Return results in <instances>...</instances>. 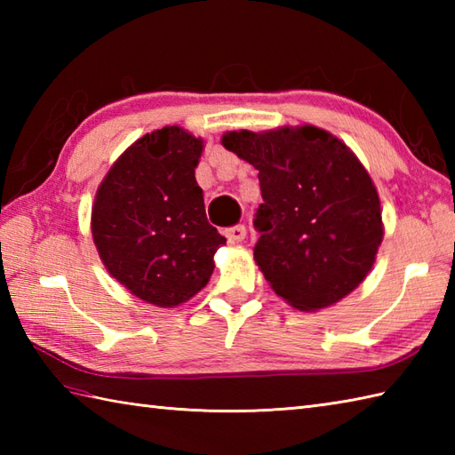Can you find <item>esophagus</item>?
I'll return each mask as SVG.
<instances>
[{
  "label": "esophagus",
  "mask_w": 455,
  "mask_h": 455,
  "mask_svg": "<svg viewBox=\"0 0 455 455\" xmlns=\"http://www.w3.org/2000/svg\"><path fill=\"white\" fill-rule=\"evenodd\" d=\"M225 236L230 240V243H243L246 238V227L244 225H236L225 230Z\"/></svg>",
  "instance_id": "34e87169"
}]
</instances>
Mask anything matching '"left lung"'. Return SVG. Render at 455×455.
Wrapping results in <instances>:
<instances>
[{
    "label": "left lung",
    "mask_w": 455,
    "mask_h": 455,
    "mask_svg": "<svg viewBox=\"0 0 455 455\" xmlns=\"http://www.w3.org/2000/svg\"><path fill=\"white\" fill-rule=\"evenodd\" d=\"M220 142L258 170L254 259L275 295L318 311L352 293L383 240L379 196L355 154L313 124L230 131Z\"/></svg>",
    "instance_id": "obj_1"
}]
</instances>
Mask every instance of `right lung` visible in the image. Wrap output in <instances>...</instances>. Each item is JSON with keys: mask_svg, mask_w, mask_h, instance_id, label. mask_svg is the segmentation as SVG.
<instances>
[{"mask_svg": "<svg viewBox=\"0 0 455 455\" xmlns=\"http://www.w3.org/2000/svg\"><path fill=\"white\" fill-rule=\"evenodd\" d=\"M203 140L181 127L144 134L95 193L92 236L108 272L156 307L186 303L207 285L225 236L209 225L196 168Z\"/></svg>", "mask_w": 455, "mask_h": 455, "instance_id": "obj_1", "label": "right lung"}]
</instances>
